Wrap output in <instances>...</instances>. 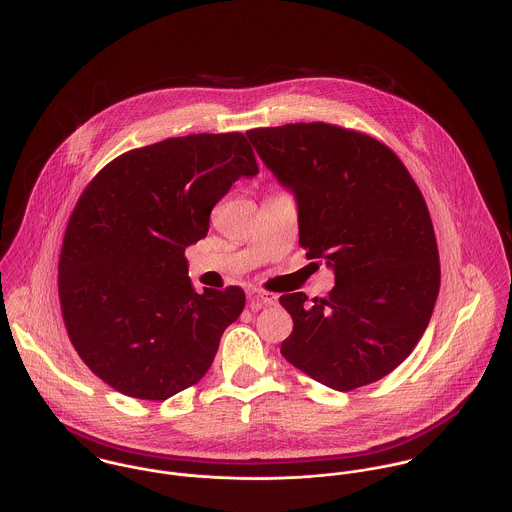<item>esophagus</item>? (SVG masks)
Wrapping results in <instances>:
<instances>
[{"instance_id":"34e87169","label":"esophagus","mask_w":512,"mask_h":512,"mask_svg":"<svg viewBox=\"0 0 512 512\" xmlns=\"http://www.w3.org/2000/svg\"><path fill=\"white\" fill-rule=\"evenodd\" d=\"M276 301H278V295H274V293L256 292L252 295V299H250V309L258 311V309H262L266 305H276Z\"/></svg>"}]
</instances>
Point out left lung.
I'll use <instances>...</instances> for the list:
<instances>
[{
    "label": "left lung",
    "mask_w": 512,
    "mask_h": 512,
    "mask_svg": "<svg viewBox=\"0 0 512 512\" xmlns=\"http://www.w3.org/2000/svg\"><path fill=\"white\" fill-rule=\"evenodd\" d=\"M297 203L299 244L325 260L335 286L292 315L282 355L333 390L380 380L422 339L439 293L438 244L426 201L380 142L339 126L286 124L246 132Z\"/></svg>",
    "instance_id": "8db88e82"
}]
</instances>
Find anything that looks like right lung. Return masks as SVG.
<instances>
[{
    "mask_svg": "<svg viewBox=\"0 0 512 512\" xmlns=\"http://www.w3.org/2000/svg\"><path fill=\"white\" fill-rule=\"evenodd\" d=\"M258 173L246 138L191 134L128 151L82 193L69 220L59 293L69 337L118 392L167 400L213 365L244 292L191 288L185 248L240 177Z\"/></svg>",
    "mask_w": 512,
    "mask_h": 512,
    "instance_id": "1",
    "label": "right lung"
}]
</instances>
